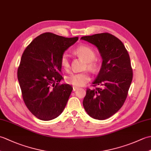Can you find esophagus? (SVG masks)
<instances>
[{
  "mask_svg": "<svg viewBox=\"0 0 151 151\" xmlns=\"http://www.w3.org/2000/svg\"><path fill=\"white\" fill-rule=\"evenodd\" d=\"M78 89V87H76V86H73V89L74 91H75L76 90H77Z\"/></svg>",
  "mask_w": 151,
  "mask_h": 151,
  "instance_id": "34e87169",
  "label": "esophagus"
}]
</instances>
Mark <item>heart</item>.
<instances>
[{"label":"heart","instance_id":"heart-1","mask_svg":"<svg viewBox=\"0 0 151 151\" xmlns=\"http://www.w3.org/2000/svg\"><path fill=\"white\" fill-rule=\"evenodd\" d=\"M78 56L82 57L86 61V67L89 70L95 71L98 68V63L95 60L96 54L91 47L86 45L80 46L75 50ZM61 65L64 69H68L70 65L69 56L66 52L63 53L60 58ZM90 75L88 72L72 73L66 77V81L69 84L75 86H82L90 81Z\"/></svg>","mask_w":151,"mask_h":151}]
</instances>
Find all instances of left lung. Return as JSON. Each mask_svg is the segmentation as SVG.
Segmentation results:
<instances>
[{
	"instance_id": "1",
	"label": "left lung",
	"mask_w": 151,
	"mask_h": 151,
	"mask_svg": "<svg viewBox=\"0 0 151 151\" xmlns=\"http://www.w3.org/2000/svg\"><path fill=\"white\" fill-rule=\"evenodd\" d=\"M81 40L97 47L102 59L93 82L100 88L86 89L83 106L89 116L104 120L117 112L127 97L133 77L130 56L121 41L109 33L83 36Z\"/></svg>"
}]
</instances>
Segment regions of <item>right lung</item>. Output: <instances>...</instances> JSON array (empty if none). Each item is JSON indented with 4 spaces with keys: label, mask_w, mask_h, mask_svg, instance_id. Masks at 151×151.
I'll return each instance as SVG.
<instances>
[{
    "label": "right lung",
    "mask_w": 151,
    "mask_h": 151,
    "mask_svg": "<svg viewBox=\"0 0 151 151\" xmlns=\"http://www.w3.org/2000/svg\"><path fill=\"white\" fill-rule=\"evenodd\" d=\"M78 40L46 32L35 38L25 49L17 70L23 101L37 118L50 121L62 113L73 88L60 84V58Z\"/></svg>",
    "instance_id": "1"
}]
</instances>
